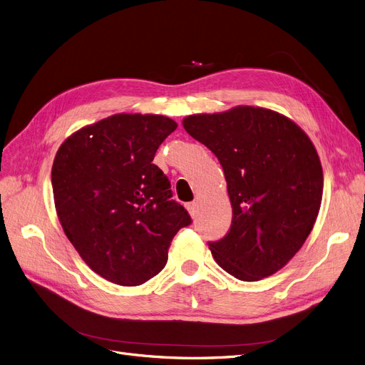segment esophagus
<instances>
[{
  "instance_id": "34e87169",
  "label": "esophagus",
  "mask_w": 365,
  "mask_h": 365,
  "mask_svg": "<svg viewBox=\"0 0 365 365\" xmlns=\"http://www.w3.org/2000/svg\"><path fill=\"white\" fill-rule=\"evenodd\" d=\"M186 207H187V210H190L191 217H195V215H197V203H195V201H192V203H187Z\"/></svg>"
}]
</instances>
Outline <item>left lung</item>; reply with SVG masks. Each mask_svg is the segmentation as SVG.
Masks as SVG:
<instances>
[{
  "label": "left lung",
  "mask_w": 365,
  "mask_h": 365,
  "mask_svg": "<svg viewBox=\"0 0 365 365\" xmlns=\"http://www.w3.org/2000/svg\"><path fill=\"white\" fill-rule=\"evenodd\" d=\"M183 128L218 158L232 201L227 235L207 242L215 260L242 281L275 274L301 250L320 209L313 143L287 117L254 106L190 115Z\"/></svg>",
  "instance_id": "obj_1"
}]
</instances>
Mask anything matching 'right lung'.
I'll return each mask as SVG.
<instances>
[{"mask_svg":"<svg viewBox=\"0 0 365 365\" xmlns=\"http://www.w3.org/2000/svg\"><path fill=\"white\" fill-rule=\"evenodd\" d=\"M178 123L155 114H117L67 138L53 159L58 220L94 272L120 286L158 275L180 228L192 220L153 164Z\"/></svg>","mask_w":365,"mask_h":365,"instance_id":"1","label":"right lung"}]
</instances>
